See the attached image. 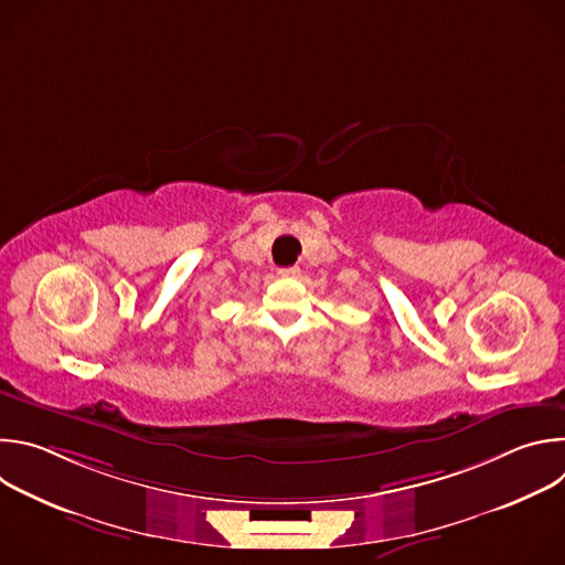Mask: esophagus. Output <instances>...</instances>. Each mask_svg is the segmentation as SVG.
Here are the masks:
<instances>
[{"mask_svg": "<svg viewBox=\"0 0 565 565\" xmlns=\"http://www.w3.org/2000/svg\"><path fill=\"white\" fill-rule=\"evenodd\" d=\"M279 277H299V268L297 266H288V268H279Z\"/></svg>", "mask_w": 565, "mask_h": 565, "instance_id": "1", "label": "esophagus"}]
</instances>
